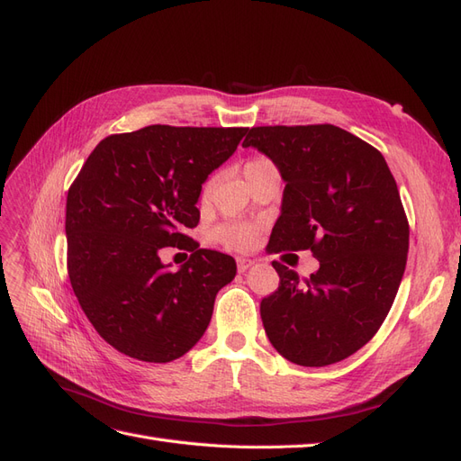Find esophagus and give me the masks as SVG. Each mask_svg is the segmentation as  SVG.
Segmentation results:
<instances>
[{
  "label": "esophagus",
  "instance_id": "1",
  "mask_svg": "<svg viewBox=\"0 0 461 461\" xmlns=\"http://www.w3.org/2000/svg\"><path fill=\"white\" fill-rule=\"evenodd\" d=\"M252 265H254L252 259H246V258L236 259V267H239V273H246L249 267H252Z\"/></svg>",
  "mask_w": 461,
  "mask_h": 461
}]
</instances>
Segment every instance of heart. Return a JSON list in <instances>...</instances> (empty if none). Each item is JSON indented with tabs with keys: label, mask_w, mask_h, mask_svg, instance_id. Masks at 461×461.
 <instances>
[{
	"label": "heart",
	"mask_w": 461,
	"mask_h": 461,
	"mask_svg": "<svg viewBox=\"0 0 461 461\" xmlns=\"http://www.w3.org/2000/svg\"><path fill=\"white\" fill-rule=\"evenodd\" d=\"M267 159H252L249 163H246L244 171L246 169H252V167H261V165H267ZM209 192H212V185H207L203 188V198L209 196ZM258 236H259V227L252 225V222H227V225H221L215 230V239L225 244L229 248L234 249H249L254 248L258 242Z\"/></svg>",
	"instance_id": "heart-1"
}]
</instances>
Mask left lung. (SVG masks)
<instances>
[{"label": "left lung", "instance_id": "left-lung-1", "mask_svg": "<svg viewBox=\"0 0 461 461\" xmlns=\"http://www.w3.org/2000/svg\"><path fill=\"white\" fill-rule=\"evenodd\" d=\"M242 146L267 156L286 185L271 252L312 249L319 259L305 286L273 261L281 285L261 300L265 332L292 364H337L375 337L406 269L396 180L379 149L334 124L254 127Z\"/></svg>", "mask_w": 461, "mask_h": 461}]
</instances>
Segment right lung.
<instances>
[{"mask_svg": "<svg viewBox=\"0 0 461 461\" xmlns=\"http://www.w3.org/2000/svg\"><path fill=\"white\" fill-rule=\"evenodd\" d=\"M246 132L151 124L111 134L68 188V278L94 329L121 354L167 364L203 337L236 261L198 248L185 229L198 225L205 178ZM167 245L193 252L176 272L158 258Z\"/></svg>", "mask_w": 461, "mask_h": 461, "instance_id": "add662e5", "label": "right lung"}]
</instances>
